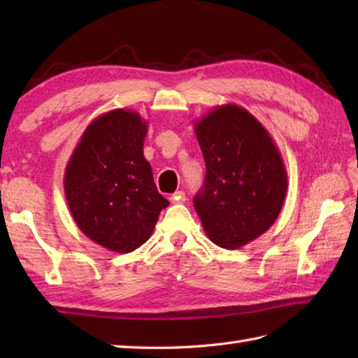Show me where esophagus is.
<instances>
[{
	"label": "esophagus",
	"mask_w": 358,
	"mask_h": 358,
	"mask_svg": "<svg viewBox=\"0 0 358 358\" xmlns=\"http://www.w3.org/2000/svg\"><path fill=\"white\" fill-rule=\"evenodd\" d=\"M185 201H186V195L183 191H177L171 195V203H185Z\"/></svg>",
	"instance_id": "34e87169"
}]
</instances>
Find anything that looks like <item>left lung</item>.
Masks as SVG:
<instances>
[{
    "label": "left lung",
    "mask_w": 358,
    "mask_h": 358,
    "mask_svg": "<svg viewBox=\"0 0 358 358\" xmlns=\"http://www.w3.org/2000/svg\"><path fill=\"white\" fill-rule=\"evenodd\" d=\"M206 178L194 206L208 237L238 249L275 223L287 175L272 136L237 104L217 106L195 121Z\"/></svg>",
    "instance_id": "left-lung-1"
}]
</instances>
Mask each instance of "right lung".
Returning <instances> with one entry per match:
<instances>
[{
    "mask_svg": "<svg viewBox=\"0 0 358 358\" xmlns=\"http://www.w3.org/2000/svg\"><path fill=\"white\" fill-rule=\"evenodd\" d=\"M146 134L138 112H106L86 127L66 166L64 194L75 223L113 252L140 248L169 206L143 154Z\"/></svg>",
    "mask_w": 358,
    "mask_h": 358,
    "instance_id": "obj_1",
    "label": "right lung"
}]
</instances>
